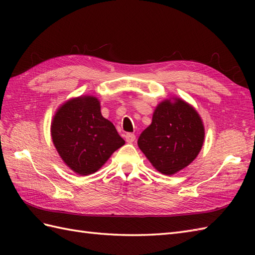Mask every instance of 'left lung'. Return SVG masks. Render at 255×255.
<instances>
[{"label": "left lung", "instance_id": "obj_1", "mask_svg": "<svg viewBox=\"0 0 255 255\" xmlns=\"http://www.w3.org/2000/svg\"><path fill=\"white\" fill-rule=\"evenodd\" d=\"M51 138L64 163L81 175L99 171L125 144L113 123L102 116L100 101L89 95L58 108L51 122Z\"/></svg>", "mask_w": 255, "mask_h": 255}]
</instances>
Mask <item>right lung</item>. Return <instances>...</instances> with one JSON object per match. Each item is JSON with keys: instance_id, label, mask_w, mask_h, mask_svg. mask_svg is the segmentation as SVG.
<instances>
[{"instance_id": "obj_1", "label": "right lung", "mask_w": 255, "mask_h": 255, "mask_svg": "<svg viewBox=\"0 0 255 255\" xmlns=\"http://www.w3.org/2000/svg\"><path fill=\"white\" fill-rule=\"evenodd\" d=\"M204 137V125L194 107L180 99L174 103L165 100L156 106L138 145L156 170L172 175L195 160Z\"/></svg>"}]
</instances>
